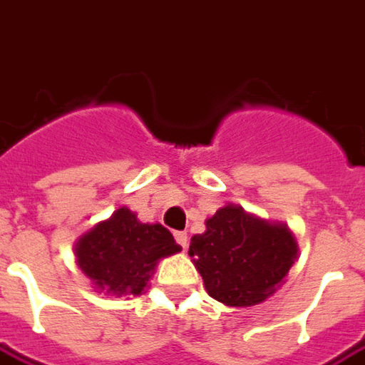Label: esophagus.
Returning a JSON list of instances; mask_svg holds the SVG:
<instances>
[{
  "instance_id": "obj_1",
  "label": "esophagus",
  "mask_w": 365,
  "mask_h": 365,
  "mask_svg": "<svg viewBox=\"0 0 365 365\" xmlns=\"http://www.w3.org/2000/svg\"><path fill=\"white\" fill-rule=\"evenodd\" d=\"M174 237H175V242L182 246V248L187 246V232H185V230H178V232H174Z\"/></svg>"
}]
</instances>
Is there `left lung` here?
<instances>
[{
    "mask_svg": "<svg viewBox=\"0 0 365 365\" xmlns=\"http://www.w3.org/2000/svg\"><path fill=\"white\" fill-rule=\"evenodd\" d=\"M299 254L285 222L268 221L227 203L193 235L190 256L207 293L227 307H254L285 282Z\"/></svg>",
    "mask_w": 365,
    "mask_h": 365,
    "instance_id": "left-lung-1",
    "label": "left lung"
}]
</instances>
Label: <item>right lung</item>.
I'll return each instance as SVG.
<instances>
[{"label": "right lung", "instance_id": "1", "mask_svg": "<svg viewBox=\"0 0 365 365\" xmlns=\"http://www.w3.org/2000/svg\"><path fill=\"white\" fill-rule=\"evenodd\" d=\"M182 252L160 222H140L128 207L93 225L76 240L78 268L96 291L115 297H138L150 285L160 260Z\"/></svg>", "mask_w": 365, "mask_h": 365}]
</instances>
